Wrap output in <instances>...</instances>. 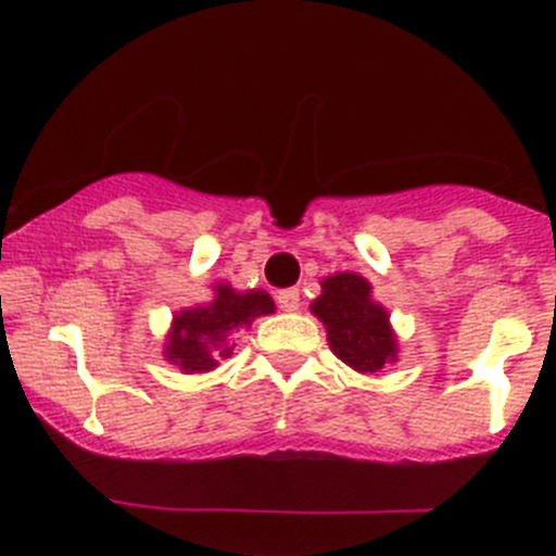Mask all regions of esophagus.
Here are the masks:
<instances>
[{
  "mask_svg": "<svg viewBox=\"0 0 556 556\" xmlns=\"http://www.w3.org/2000/svg\"><path fill=\"white\" fill-rule=\"evenodd\" d=\"M277 303H279V308H282V312H298V306H301V293H298V288L279 290Z\"/></svg>",
  "mask_w": 556,
  "mask_h": 556,
  "instance_id": "obj_1",
  "label": "esophagus"
}]
</instances>
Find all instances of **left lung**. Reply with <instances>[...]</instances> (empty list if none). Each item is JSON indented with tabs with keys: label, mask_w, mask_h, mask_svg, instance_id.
I'll use <instances>...</instances> for the list:
<instances>
[{
	"label": "left lung",
	"mask_w": 556,
	"mask_h": 556,
	"mask_svg": "<svg viewBox=\"0 0 556 556\" xmlns=\"http://www.w3.org/2000/svg\"><path fill=\"white\" fill-rule=\"evenodd\" d=\"M312 312L327 327L332 352L359 372L383 370L396 356V341L389 330V314L370 298V282L359 274H336L323 282V295Z\"/></svg>",
	"instance_id": "1"
}]
</instances>
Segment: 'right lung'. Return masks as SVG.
<instances>
[{"instance_id":"add662e5","label":"right lung","mask_w":556,"mask_h":556,"mask_svg":"<svg viewBox=\"0 0 556 556\" xmlns=\"http://www.w3.org/2000/svg\"><path fill=\"white\" fill-rule=\"evenodd\" d=\"M215 301L207 306L186 308L175 317L167 359L186 372L213 370L218 359L231 354L226 336L237 327L250 325L261 314L274 312V301L263 290L237 293L229 285H218Z\"/></svg>"}]
</instances>
